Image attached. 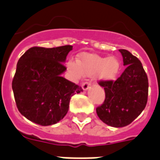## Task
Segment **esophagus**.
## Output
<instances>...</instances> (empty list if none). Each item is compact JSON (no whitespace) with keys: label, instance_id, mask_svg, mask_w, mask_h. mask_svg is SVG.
<instances>
[{"label":"esophagus","instance_id":"obj_1","mask_svg":"<svg viewBox=\"0 0 160 160\" xmlns=\"http://www.w3.org/2000/svg\"><path fill=\"white\" fill-rule=\"evenodd\" d=\"M91 82L90 81H85V82H84L82 84V88L84 91H86V90H88L89 87L91 86Z\"/></svg>","mask_w":160,"mask_h":160}]
</instances>
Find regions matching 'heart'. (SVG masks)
<instances>
[{"mask_svg":"<svg viewBox=\"0 0 160 160\" xmlns=\"http://www.w3.org/2000/svg\"><path fill=\"white\" fill-rule=\"evenodd\" d=\"M67 67L76 78L96 75L100 80L111 81L118 77L121 69L120 61L116 57H102L97 54H83L76 63L69 60Z\"/></svg>","mask_w":160,"mask_h":160,"instance_id":"1","label":"heart"}]
</instances>
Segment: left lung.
Segmentation results:
<instances>
[{"label":"left lung","mask_w":160,"mask_h":160,"mask_svg":"<svg viewBox=\"0 0 160 160\" xmlns=\"http://www.w3.org/2000/svg\"><path fill=\"white\" fill-rule=\"evenodd\" d=\"M127 66L118 80L99 81L105 90L103 104L96 113L104 123L114 128L128 126L141 114L148 102V80L142 63L126 49H119Z\"/></svg>","instance_id":"8db88e82"}]
</instances>
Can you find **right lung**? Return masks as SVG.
<instances>
[{
	"mask_svg": "<svg viewBox=\"0 0 160 160\" xmlns=\"http://www.w3.org/2000/svg\"><path fill=\"white\" fill-rule=\"evenodd\" d=\"M72 48L71 45L32 47L19 58L12 90L18 111L34 123H57L68 112L71 96L83 91L61 76L66 70L64 63Z\"/></svg>",
	"mask_w": 160,
	"mask_h": 160,
	"instance_id": "1",
	"label": "right lung"
}]
</instances>
